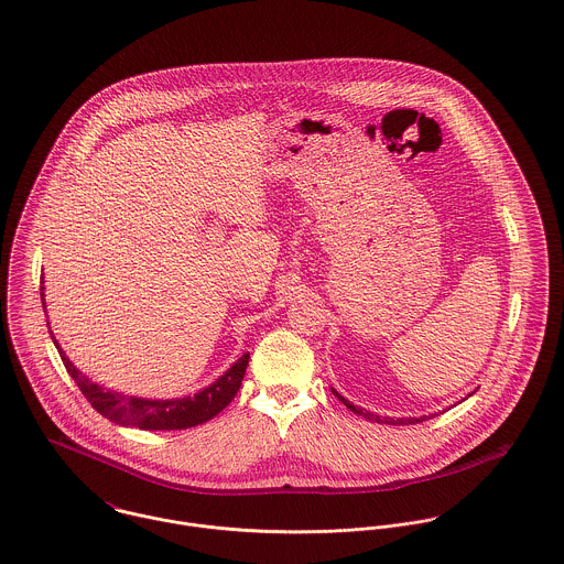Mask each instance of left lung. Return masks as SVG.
<instances>
[{
    "mask_svg": "<svg viewBox=\"0 0 564 564\" xmlns=\"http://www.w3.org/2000/svg\"><path fill=\"white\" fill-rule=\"evenodd\" d=\"M336 397H338V401H343L349 410L354 411V413H358V415H364L366 420H372V422H379V424H417V422H422V420H429V417H433V415H437V413H431V415H420V417H383V415H377V413H370V411L361 410V408H356L354 403H349L345 397H340L336 390H332Z\"/></svg>",
    "mask_w": 564,
    "mask_h": 564,
    "instance_id": "left-lung-1",
    "label": "left lung"
}]
</instances>
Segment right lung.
I'll list each match as a JSON object with an SVG mask.
<instances>
[{
    "label": "right lung",
    "instance_id": "add662e5",
    "mask_svg": "<svg viewBox=\"0 0 564 564\" xmlns=\"http://www.w3.org/2000/svg\"><path fill=\"white\" fill-rule=\"evenodd\" d=\"M41 297L45 307V293H41ZM53 345L59 351V358L64 361L68 375L75 379L77 388L95 410L116 424L135 426L142 431H174V429L181 431V429H192L196 424L208 422L235 399L250 361V354H243L219 379H215L198 394L161 401V399L127 397V394L102 388L75 368V364L66 358V354L62 351L55 338H53Z\"/></svg>",
    "mask_w": 564,
    "mask_h": 564
}]
</instances>
